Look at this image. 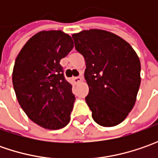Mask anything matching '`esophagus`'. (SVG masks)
Listing matches in <instances>:
<instances>
[{
	"label": "esophagus",
	"mask_w": 158,
	"mask_h": 158,
	"mask_svg": "<svg viewBox=\"0 0 158 158\" xmlns=\"http://www.w3.org/2000/svg\"><path fill=\"white\" fill-rule=\"evenodd\" d=\"M82 81V76H77V77H75L74 78V82L76 84H78V83H80V82Z\"/></svg>",
	"instance_id": "1"
}]
</instances>
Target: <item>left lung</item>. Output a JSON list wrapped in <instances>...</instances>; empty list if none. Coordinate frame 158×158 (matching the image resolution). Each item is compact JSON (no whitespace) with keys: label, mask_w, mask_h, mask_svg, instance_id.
<instances>
[{"label":"left lung","mask_w":158,"mask_h":158,"mask_svg":"<svg viewBox=\"0 0 158 158\" xmlns=\"http://www.w3.org/2000/svg\"><path fill=\"white\" fill-rule=\"evenodd\" d=\"M72 38L85 60V100L92 118L103 127L117 126L135 104L141 84L139 57L127 41L110 31L91 29Z\"/></svg>","instance_id":"1"}]
</instances>
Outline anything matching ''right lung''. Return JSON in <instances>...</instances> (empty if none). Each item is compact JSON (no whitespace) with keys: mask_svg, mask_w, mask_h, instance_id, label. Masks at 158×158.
<instances>
[{"mask_svg":"<svg viewBox=\"0 0 158 158\" xmlns=\"http://www.w3.org/2000/svg\"><path fill=\"white\" fill-rule=\"evenodd\" d=\"M69 35L61 31H43L26 42L15 59L12 82L23 112L46 129L69 124L76 100L72 85L60 61L73 49Z\"/></svg>","mask_w":158,"mask_h":158,"instance_id":"obj_1","label":"right lung"}]
</instances>
